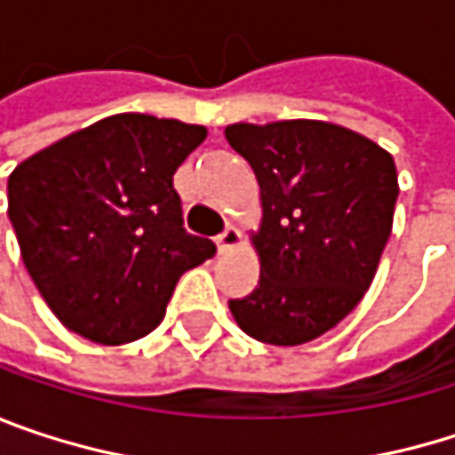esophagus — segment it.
<instances>
[{"label": "esophagus", "mask_w": 455, "mask_h": 455, "mask_svg": "<svg viewBox=\"0 0 455 455\" xmlns=\"http://www.w3.org/2000/svg\"><path fill=\"white\" fill-rule=\"evenodd\" d=\"M216 244H219V252H231L234 247L242 244V231L236 227H227L216 236Z\"/></svg>", "instance_id": "obj_1"}]
</instances>
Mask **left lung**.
<instances>
[{
	"instance_id": "1",
	"label": "left lung",
	"mask_w": 455,
	"mask_h": 455,
	"mask_svg": "<svg viewBox=\"0 0 455 455\" xmlns=\"http://www.w3.org/2000/svg\"><path fill=\"white\" fill-rule=\"evenodd\" d=\"M224 134L252 165L263 208L250 236L258 287L228 300V311L258 342H311L374 282L393 231L395 160L377 141L326 121L231 124Z\"/></svg>"
}]
</instances>
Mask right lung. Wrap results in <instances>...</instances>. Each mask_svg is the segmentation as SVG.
<instances>
[{
  "label": "right lung",
  "mask_w": 455,
  "mask_h": 455,
  "mask_svg": "<svg viewBox=\"0 0 455 455\" xmlns=\"http://www.w3.org/2000/svg\"><path fill=\"white\" fill-rule=\"evenodd\" d=\"M205 126L121 113L23 160L7 181V216L23 263L70 331L124 345L149 334L179 276L216 255L187 234L173 173Z\"/></svg>",
  "instance_id": "add662e5"
}]
</instances>
